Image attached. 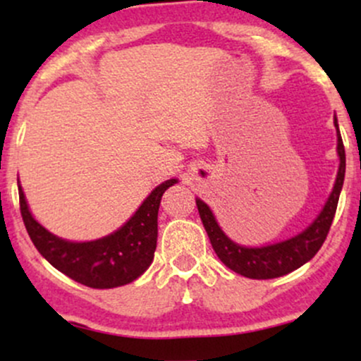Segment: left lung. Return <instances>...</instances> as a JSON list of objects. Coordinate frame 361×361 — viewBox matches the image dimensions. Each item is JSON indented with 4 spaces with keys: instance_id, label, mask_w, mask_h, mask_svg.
I'll return each instance as SVG.
<instances>
[{
    "instance_id": "obj_1",
    "label": "left lung",
    "mask_w": 361,
    "mask_h": 361,
    "mask_svg": "<svg viewBox=\"0 0 361 361\" xmlns=\"http://www.w3.org/2000/svg\"><path fill=\"white\" fill-rule=\"evenodd\" d=\"M334 127H336V152L339 157L336 180H334L333 190H331L321 212L302 233L283 239V241L264 244V246H243V244L233 241L229 235L224 233L212 209L202 198H195L198 214H200L207 234H209L210 244H212L215 255L219 256V259L227 268L252 280L279 279V276H283L300 268L302 264L312 259L316 252L321 250L322 243H324L326 235L329 233L331 224H333L334 214H336L339 193L343 190L346 171L345 146H343L341 134H339L336 115H334Z\"/></svg>"
}]
</instances>
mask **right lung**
<instances>
[{
  "mask_svg": "<svg viewBox=\"0 0 361 361\" xmlns=\"http://www.w3.org/2000/svg\"><path fill=\"white\" fill-rule=\"evenodd\" d=\"M175 183L178 178L157 185L123 226L93 241H69L45 229L32 215L22 185H18L20 210L37 251L56 270L86 287L115 288L132 283L151 267L157 243L161 197Z\"/></svg>",
  "mask_w": 361,
  "mask_h": 361,
  "instance_id": "right-lung-1",
  "label": "right lung"
}]
</instances>
